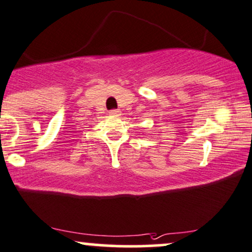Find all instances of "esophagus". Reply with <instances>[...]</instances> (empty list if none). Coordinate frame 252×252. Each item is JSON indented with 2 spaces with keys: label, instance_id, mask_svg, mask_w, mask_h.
I'll list each match as a JSON object with an SVG mask.
<instances>
[{
  "label": "esophagus",
  "instance_id": "34e87169",
  "mask_svg": "<svg viewBox=\"0 0 252 252\" xmlns=\"http://www.w3.org/2000/svg\"><path fill=\"white\" fill-rule=\"evenodd\" d=\"M110 116H112V117H118V116H120V111H118V110H111V111H110Z\"/></svg>",
  "mask_w": 252,
  "mask_h": 252
}]
</instances>
